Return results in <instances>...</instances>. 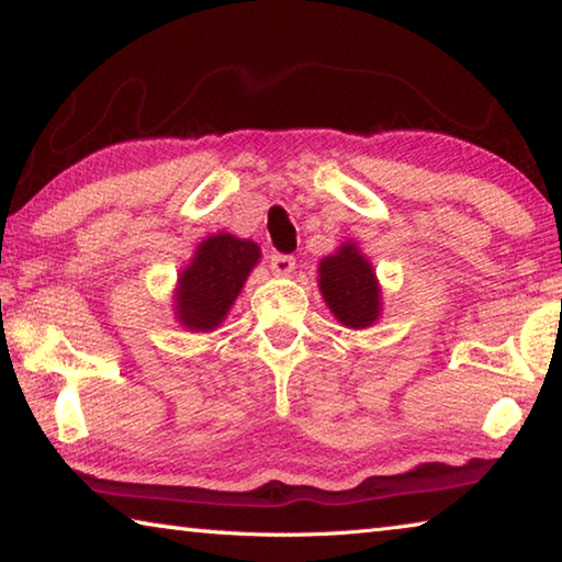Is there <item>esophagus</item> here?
I'll list each match as a JSON object with an SVG mask.
<instances>
[{"instance_id": "1", "label": "esophagus", "mask_w": 562, "mask_h": 562, "mask_svg": "<svg viewBox=\"0 0 562 562\" xmlns=\"http://www.w3.org/2000/svg\"><path fill=\"white\" fill-rule=\"evenodd\" d=\"M270 270L272 274H278V278H290L294 270V258L292 255H272Z\"/></svg>"}]
</instances>
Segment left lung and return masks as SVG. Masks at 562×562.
Here are the masks:
<instances>
[{
    "label": "left lung",
    "instance_id": "left-lung-1",
    "mask_svg": "<svg viewBox=\"0 0 562 562\" xmlns=\"http://www.w3.org/2000/svg\"><path fill=\"white\" fill-rule=\"evenodd\" d=\"M317 284L331 315L349 329H367L382 317V284L355 240L319 260Z\"/></svg>",
    "mask_w": 562,
    "mask_h": 562
}]
</instances>
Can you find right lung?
I'll return each instance as SVG.
<instances>
[{
    "label": "right lung",
    "mask_w": 562,
    "mask_h": 562,
    "mask_svg": "<svg viewBox=\"0 0 562 562\" xmlns=\"http://www.w3.org/2000/svg\"><path fill=\"white\" fill-rule=\"evenodd\" d=\"M260 255L258 243L233 233H215L198 243L193 258L176 280L173 315L178 325L198 335L221 327Z\"/></svg>",
    "instance_id": "add662e5"
}]
</instances>
